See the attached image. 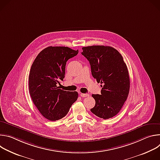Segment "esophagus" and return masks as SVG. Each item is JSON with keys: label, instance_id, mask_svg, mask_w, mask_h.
Segmentation results:
<instances>
[{"label": "esophagus", "instance_id": "obj_1", "mask_svg": "<svg viewBox=\"0 0 160 160\" xmlns=\"http://www.w3.org/2000/svg\"><path fill=\"white\" fill-rule=\"evenodd\" d=\"M80 96L81 97H83V98H86V97H88L89 96V94H83V93H80Z\"/></svg>", "mask_w": 160, "mask_h": 160}]
</instances>
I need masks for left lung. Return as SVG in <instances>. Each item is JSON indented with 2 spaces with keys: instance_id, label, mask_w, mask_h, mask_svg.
Masks as SVG:
<instances>
[{
  "instance_id": "left-lung-1",
  "label": "left lung",
  "mask_w": 160,
  "mask_h": 160,
  "mask_svg": "<svg viewBox=\"0 0 160 160\" xmlns=\"http://www.w3.org/2000/svg\"><path fill=\"white\" fill-rule=\"evenodd\" d=\"M82 54L89 61L92 75L102 85L101 95L92 94L95 106L90 109L104 120L117 115L128 96L130 78L120 52L110 46L92 45L82 48Z\"/></svg>"
}]
</instances>
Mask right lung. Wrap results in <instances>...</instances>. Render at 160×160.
<instances>
[{
    "instance_id": "add662e5",
    "label": "right lung",
    "mask_w": 160,
    "mask_h": 160,
    "mask_svg": "<svg viewBox=\"0 0 160 160\" xmlns=\"http://www.w3.org/2000/svg\"><path fill=\"white\" fill-rule=\"evenodd\" d=\"M78 50L68 47L50 46L43 49L34 60L29 75L31 98L42 115L51 121L64 117L77 100V92L59 88L63 80L67 61Z\"/></svg>"
}]
</instances>
